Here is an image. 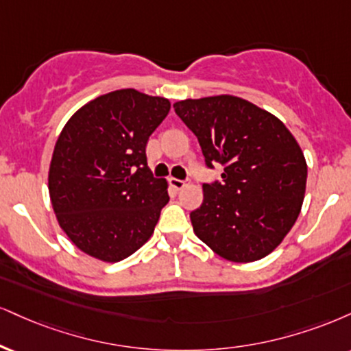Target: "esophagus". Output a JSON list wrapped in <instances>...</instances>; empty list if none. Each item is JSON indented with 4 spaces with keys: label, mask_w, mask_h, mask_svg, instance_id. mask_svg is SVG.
<instances>
[{
    "label": "esophagus",
    "mask_w": 351,
    "mask_h": 351,
    "mask_svg": "<svg viewBox=\"0 0 351 351\" xmlns=\"http://www.w3.org/2000/svg\"><path fill=\"white\" fill-rule=\"evenodd\" d=\"M170 184L175 189H181L186 186V181L184 180H178V178H170Z\"/></svg>",
    "instance_id": "34e87169"
}]
</instances>
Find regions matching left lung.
<instances>
[{"mask_svg":"<svg viewBox=\"0 0 351 351\" xmlns=\"http://www.w3.org/2000/svg\"><path fill=\"white\" fill-rule=\"evenodd\" d=\"M197 137L208 168L204 201L189 214L194 234L222 258L247 263L271 253L294 226L306 193L301 147L280 119L237 96L173 104Z\"/></svg>","mask_w":351,"mask_h":351,"instance_id":"obj_1","label":"left lung"}]
</instances>
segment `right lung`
<instances>
[{
  "instance_id": "obj_1",
  "label": "right lung",
  "mask_w": 351,
  "mask_h": 351,
  "mask_svg": "<svg viewBox=\"0 0 351 351\" xmlns=\"http://www.w3.org/2000/svg\"><path fill=\"white\" fill-rule=\"evenodd\" d=\"M170 101L135 90L93 99L55 143L49 191L58 223L80 250L121 261L142 247L170 201L147 167V142Z\"/></svg>"
}]
</instances>
